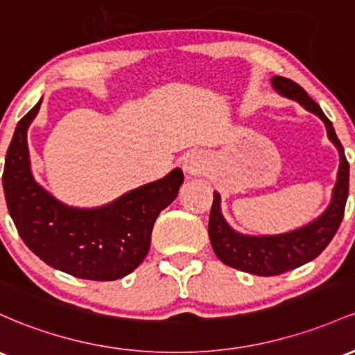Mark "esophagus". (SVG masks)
Segmentation results:
<instances>
[{
  "mask_svg": "<svg viewBox=\"0 0 355 355\" xmlns=\"http://www.w3.org/2000/svg\"><path fill=\"white\" fill-rule=\"evenodd\" d=\"M182 168L187 177H202L205 171V157L202 151H190L184 157Z\"/></svg>",
  "mask_w": 355,
  "mask_h": 355,
  "instance_id": "1",
  "label": "esophagus"
}]
</instances>
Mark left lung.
<instances>
[{
  "instance_id": "obj_1",
  "label": "left lung",
  "mask_w": 355,
  "mask_h": 355,
  "mask_svg": "<svg viewBox=\"0 0 355 355\" xmlns=\"http://www.w3.org/2000/svg\"><path fill=\"white\" fill-rule=\"evenodd\" d=\"M271 87L278 96L295 101L305 111L322 119L330 143L337 148L340 163L332 197L325 210L306 224L282 234H244L237 231L222 214L220 193L217 190L214 192L209 217V237L214 252L227 266L258 276L282 275L317 258L336 236L349 197V163L344 146L338 141L336 130L323 114L322 107L298 84L285 77H272Z\"/></svg>"
}]
</instances>
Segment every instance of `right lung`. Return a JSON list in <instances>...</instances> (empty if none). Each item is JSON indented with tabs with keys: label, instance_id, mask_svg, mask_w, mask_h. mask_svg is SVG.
<instances>
[{
	"label": "right lung",
	"instance_id": "add662e5",
	"mask_svg": "<svg viewBox=\"0 0 355 355\" xmlns=\"http://www.w3.org/2000/svg\"><path fill=\"white\" fill-rule=\"evenodd\" d=\"M40 104L19 119L8 148L3 190L11 219L23 243L49 266L94 282L124 278L146 258L155 220L177 198L184 171L173 168L99 207L64 204L32 171L26 133Z\"/></svg>",
	"mask_w": 355,
	"mask_h": 355
}]
</instances>
